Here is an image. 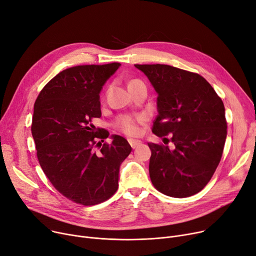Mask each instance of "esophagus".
Returning <instances> with one entry per match:
<instances>
[{"mask_svg": "<svg viewBox=\"0 0 256 256\" xmlns=\"http://www.w3.org/2000/svg\"><path fill=\"white\" fill-rule=\"evenodd\" d=\"M129 144H130V146H131L132 148H138V146L140 144V140H129Z\"/></svg>", "mask_w": 256, "mask_h": 256, "instance_id": "34e87169", "label": "esophagus"}]
</instances>
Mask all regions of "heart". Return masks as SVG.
<instances>
[{
    "label": "heart",
    "instance_id": "heart-1",
    "mask_svg": "<svg viewBox=\"0 0 256 256\" xmlns=\"http://www.w3.org/2000/svg\"><path fill=\"white\" fill-rule=\"evenodd\" d=\"M140 82V80H130L128 86ZM146 122V118L144 116H132V114H122L118 116L114 122L116 128L122 133L128 135V136H138L140 133V126Z\"/></svg>",
    "mask_w": 256,
    "mask_h": 256
}]
</instances>
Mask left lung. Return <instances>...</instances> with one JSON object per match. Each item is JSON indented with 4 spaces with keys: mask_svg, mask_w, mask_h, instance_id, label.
Returning a JSON list of instances; mask_svg holds the SVG:
<instances>
[{
    "mask_svg": "<svg viewBox=\"0 0 256 256\" xmlns=\"http://www.w3.org/2000/svg\"><path fill=\"white\" fill-rule=\"evenodd\" d=\"M158 94L153 133L170 134L174 148L148 142V172L154 187L172 198L196 194L213 176L221 160L228 123L221 98L198 73L170 65H135ZM168 140V138H164Z\"/></svg>",
    "mask_w": 256,
    "mask_h": 256,
    "instance_id": "8db88e82",
    "label": "left lung"
}]
</instances>
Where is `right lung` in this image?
I'll return each instance as SVG.
<instances>
[{
	"label": "right lung",
	"mask_w": 256,
	"mask_h": 256,
	"mask_svg": "<svg viewBox=\"0 0 256 256\" xmlns=\"http://www.w3.org/2000/svg\"><path fill=\"white\" fill-rule=\"evenodd\" d=\"M120 66L65 69L45 84L35 101L31 130L40 166L60 193L82 206L112 196L120 165L132 151L120 135H112V144H102L108 131L92 124L101 116V88Z\"/></svg>",
	"instance_id": "right-lung-1"
}]
</instances>
